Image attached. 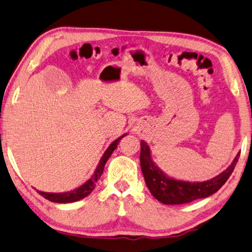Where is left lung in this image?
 <instances>
[{
	"label": "left lung",
	"mask_w": 252,
	"mask_h": 252,
	"mask_svg": "<svg viewBox=\"0 0 252 252\" xmlns=\"http://www.w3.org/2000/svg\"><path fill=\"white\" fill-rule=\"evenodd\" d=\"M140 145H142L140 147V167H142L145 183L152 195L165 205L187 204V202L209 197L213 193L217 192L230 177L240 156V153H238L230 166L213 179L202 183H191L174 179L167 176L157 166L156 162L153 161L152 152L148 144L145 140H142Z\"/></svg>",
	"instance_id": "obj_1"
}]
</instances>
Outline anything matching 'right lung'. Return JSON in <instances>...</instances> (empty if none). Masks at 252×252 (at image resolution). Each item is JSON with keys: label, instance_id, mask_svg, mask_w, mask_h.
<instances>
[{"label": "right lung", "instance_id": "add662e5", "mask_svg": "<svg viewBox=\"0 0 252 252\" xmlns=\"http://www.w3.org/2000/svg\"><path fill=\"white\" fill-rule=\"evenodd\" d=\"M126 135L127 134L122 135L121 137H118L116 140H114V142L109 145L108 148L106 149V152L104 153V155L101 156L98 165H97L96 169L94 171V174H93L92 177L88 179L85 184H83L82 186H79L78 188L74 189V190L67 191V192L56 193V192H44L41 190H37V192L41 196H43L44 198H46L47 200L53 201V202H57V204H68V202L78 201V200L83 199V198H85L86 196L90 195V193L93 191V189L95 188L97 180L100 178L101 174H103L106 161L108 160V158L112 156L113 152L116 149L119 140H121L123 137H125Z\"/></svg>", "mask_w": 252, "mask_h": 252}]
</instances>
